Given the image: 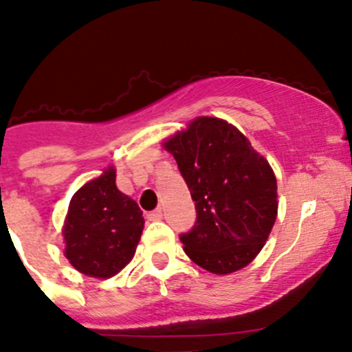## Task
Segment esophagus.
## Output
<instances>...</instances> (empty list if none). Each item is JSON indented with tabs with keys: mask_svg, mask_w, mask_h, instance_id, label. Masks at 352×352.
Returning a JSON list of instances; mask_svg holds the SVG:
<instances>
[{
	"mask_svg": "<svg viewBox=\"0 0 352 352\" xmlns=\"http://www.w3.org/2000/svg\"><path fill=\"white\" fill-rule=\"evenodd\" d=\"M147 219H148V221H161V219H162V208L159 207V208H155V210L148 212Z\"/></svg>",
	"mask_w": 352,
	"mask_h": 352,
	"instance_id": "1",
	"label": "esophagus"
}]
</instances>
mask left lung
Wrapping results in <instances>:
<instances>
[{"instance_id":"8db88e82","label":"left lung","mask_w":352,"mask_h":352,"mask_svg":"<svg viewBox=\"0 0 352 352\" xmlns=\"http://www.w3.org/2000/svg\"><path fill=\"white\" fill-rule=\"evenodd\" d=\"M190 188L197 221L179 236L201 269L231 274L265 245L277 217V179L236 126L201 116L164 142Z\"/></svg>"}]
</instances>
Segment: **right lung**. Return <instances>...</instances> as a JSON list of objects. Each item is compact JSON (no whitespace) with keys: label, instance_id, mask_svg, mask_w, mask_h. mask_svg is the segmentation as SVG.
<instances>
[{"label":"right lung","instance_id":"1","mask_svg":"<svg viewBox=\"0 0 352 352\" xmlns=\"http://www.w3.org/2000/svg\"><path fill=\"white\" fill-rule=\"evenodd\" d=\"M144 231L137 201L116 188V171L83 184L72 197L65 221V255L78 272L107 279L126 267Z\"/></svg>","mask_w":352,"mask_h":352}]
</instances>
